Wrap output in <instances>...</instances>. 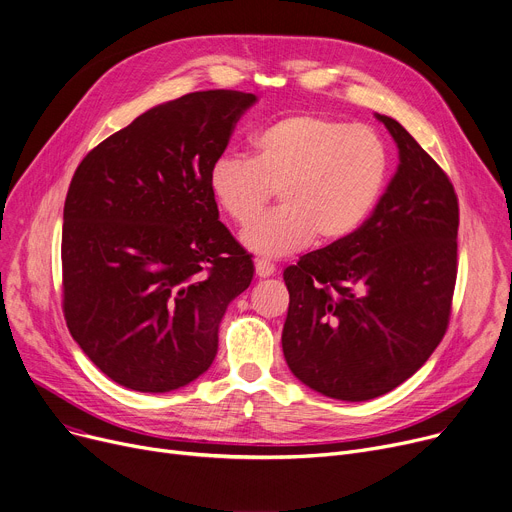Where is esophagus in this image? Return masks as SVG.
<instances>
[{
    "mask_svg": "<svg viewBox=\"0 0 512 512\" xmlns=\"http://www.w3.org/2000/svg\"><path fill=\"white\" fill-rule=\"evenodd\" d=\"M274 271H276V265H274V263L263 261V259H257V261H255V274H257L259 278L274 276Z\"/></svg>",
    "mask_w": 512,
    "mask_h": 512,
    "instance_id": "esophagus-1",
    "label": "esophagus"
}]
</instances>
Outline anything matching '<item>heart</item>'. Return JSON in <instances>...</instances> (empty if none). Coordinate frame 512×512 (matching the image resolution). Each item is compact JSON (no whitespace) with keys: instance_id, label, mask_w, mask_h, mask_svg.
<instances>
[{"instance_id":"1","label":"heart","mask_w":512,"mask_h":512,"mask_svg":"<svg viewBox=\"0 0 512 512\" xmlns=\"http://www.w3.org/2000/svg\"><path fill=\"white\" fill-rule=\"evenodd\" d=\"M385 144L368 127L300 113L253 138V158L222 154L210 168L220 210L245 226L279 189L283 206L247 226L241 243L259 257H286L309 245L337 243L370 216L387 183Z\"/></svg>"}]
</instances>
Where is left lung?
Here are the masks:
<instances>
[{"mask_svg": "<svg viewBox=\"0 0 512 512\" xmlns=\"http://www.w3.org/2000/svg\"><path fill=\"white\" fill-rule=\"evenodd\" d=\"M399 166L372 216L284 269V358L313 391L368 401L393 391L447 331L457 280L453 183L395 119L377 115Z\"/></svg>", "mask_w": 512, "mask_h": 512, "instance_id": "left-lung-1", "label": "left lung"}]
</instances>
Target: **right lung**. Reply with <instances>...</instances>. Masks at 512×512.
<instances>
[{
	"label": "right lung",
	"mask_w": 512,
	"mask_h": 512,
	"mask_svg": "<svg viewBox=\"0 0 512 512\" xmlns=\"http://www.w3.org/2000/svg\"><path fill=\"white\" fill-rule=\"evenodd\" d=\"M257 96L191 92L100 142L67 189L63 315L84 354L127 389L166 393L206 372L251 255L218 220L210 168Z\"/></svg>",
	"instance_id": "add662e5"
}]
</instances>
